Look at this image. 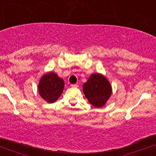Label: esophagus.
<instances>
[{"mask_svg":"<svg viewBox=\"0 0 156 156\" xmlns=\"http://www.w3.org/2000/svg\"><path fill=\"white\" fill-rule=\"evenodd\" d=\"M71 87H75V88H77V87H78V84H71Z\"/></svg>","mask_w":156,"mask_h":156,"instance_id":"obj_1","label":"esophagus"}]
</instances>
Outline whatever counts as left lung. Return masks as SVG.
I'll return each instance as SVG.
<instances>
[{
	"label": "left lung",
	"mask_w": 156,
	"mask_h": 156,
	"mask_svg": "<svg viewBox=\"0 0 156 156\" xmlns=\"http://www.w3.org/2000/svg\"><path fill=\"white\" fill-rule=\"evenodd\" d=\"M83 91L91 104L96 108H101L110 98L112 89L105 77L95 73L91 75L88 80L83 83Z\"/></svg>",
	"instance_id": "obj_1"
}]
</instances>
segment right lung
I'll use <instances>...</instances> for the list:
<instances>
[{
    "instance_id": "add662e5",
    "label": "right lung",
    "mask_w": 156,
    "mask_h": 156,
    "mask_svg": "<svg viewBox=\"0 0 156 156\" xmlns=\"http://www.w3.org/2000/svg\"><path fill=\"white\" fill-rule=\"evenodd\" d=\"M64 86V80L55 73H48L44 75L39 80V94L48 103H54L63 92Z\"/></svg>"
}]
</instances>
